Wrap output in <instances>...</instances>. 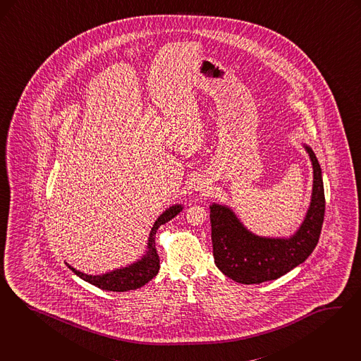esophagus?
Listing matches in <instances>:
<instances>
[{"label":"esophagus","mask_w":361,"mask_h":361,"mask_svg":"<svg viewBox=\"0 0 361 361\" xmlns=\"http://www.w3.org/2000/svg\"><path fill=\"white\" fill-rule=\"evenodd\" d=\"M204 188H205L204 184H197V189H199V190H204Z\"/></svg>","instance_id":"1"}]
</instances>
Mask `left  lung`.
<instances>
[{"mask_svg": "<svg viewBox=\"0 0 361 361\" xmlns=\"http://www.w3.org/2000/svg\"><path fill=\"white\" fill-rule=\"evenodd\" d=\"M313 165V193L302 226L288 239L260 238L247 231L230 208L212 204L211 238L219 270L232 281L251 285L273 281L307 259L319 239L325 195L317 157L305 146Z\"/></svg>", "mask_w": 361, "mask_h": 361, "instance_id": "left-lung-1", "label": "left lung"}]
</instances>
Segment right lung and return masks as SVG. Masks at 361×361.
<instances>
[{"label": "right lung", "instance_id": "right-lung-1", "mask_svg": "<svg viewBox=\"0 0 361 361\" xmlns=\"http://www.w3.org/2000/svg\"><path fill=\"white\" fill-rule=\"evenodd\" d=\"M183 209L181 205H173L169 209H166L161 216L156 220L147 243V252L144 258L135 263H133L129 267L119 269L116 271L107 273L103 275H87L75 270L71 266H68L75 274L85 279L88 283L109 291H128L134 288H141L149 281H152L159 270V258L156 250V232L159 226L168 223L172 220L180 211Z\"/></svg>", "mask_w": 361, "mask_h": 361}]
</instances>
